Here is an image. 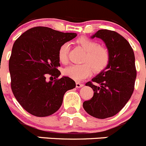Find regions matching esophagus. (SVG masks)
<instances>
[{
    "mask_svg": "<svg viewBox=\"0 0 146 146\" xmlns=\"http://www.w3.org/2000/svg\"><path fill=\"white\" fill-rule=\"evenodd\" d=\"M84 86V84L80 83V82H76V88H81Z\"/></svg>",
    "mask_w": 146,
    "mask_h": 146,
    "instance_id": "obj_1",
    "label": "esophagus"
}]
</instances>
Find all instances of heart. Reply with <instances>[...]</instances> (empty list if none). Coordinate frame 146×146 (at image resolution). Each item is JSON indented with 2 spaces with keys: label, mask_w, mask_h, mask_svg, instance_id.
<instances>
[{
  "label": "heart",
  "mask_w": 146,
  "mask_h": 146,
  "mask_svg": "<svg viewBox=\"0 0 146 146\" xmlns=\"http://www.w3.org/2000/svg\"><path fill=\"white\" fill-rule=\"evenodd\" d=\"M76 43L86 51L84 57V64H72L66 67L63 73L67 77L76 81H80L91 75L92 71L100 73L104 71L111 61V55L106 47L99 45L97 42L88 38L81 37L76 40ZM70 50L69 43L62 44L58 50V58L63 64H66L68 60Z\"/></svg>",
  "instance_id": "b5f03b06"
}]
</instances>
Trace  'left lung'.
Masks as SVG:
<instances>
[{"instance_id":"obj_1","label":"left lung","mask_w":146,"mask_h":146,"mask_svg":"<svg viewBox=\"0 0 146 146\" xmlns=\"http://www.w3.org/2000/svg\"><path fill=\"white\" fill-rule=\"evenodd\" d=\"M102 39L111 55L107 68L86 83L93 89V97L83 103L84 110L97 119L115 116L131 97L135 86V55L129 42L120 34L99 30L92 36Z\"/></svg>"}]
</instances>
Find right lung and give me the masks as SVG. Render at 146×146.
Segmentation results:
<instances>
[{
  "mask_svg": "<svg viewBox=\"0 0 146 146\" xmlns=\"http://www.w3.org/2000/svg\"><path fill=\"white\" fill-rule=\"evenodd\" d=\"M76 36L39 26L27 30L14 42L9 60L11 89L30 114L38 117L53 114L62 106L65 92L76 86L71 78L57 79L59 48ZM47 75L56 79L47 82Z\"/></svg>",
  "mask_w": 146,
  "mask_h": 146,
  "instance_id": "add662e5",
  "label": "right lung"
}]
</instances>
